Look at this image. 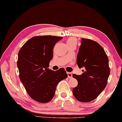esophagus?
<instances>
[{
    "instance_id": "34e87169",
    "label": "esophagus",
    "mask_w": 122,
    "mask_h": 122,
    "mask_svg": "<svg viewBox=\"0 0 122 122\" xmlns=\"http://www.w3.org/2000/svg\"><path fill=\"white\" fill-rule=\"evenodd\" d=\"M67 74L68 77H69V78H72V74L71 73H70V72H67Z\"/></svg>"
}]
</instances>
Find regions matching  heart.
Listing matches in <instances>:
<instances>
[{
	"label": "heart",
	"instance_id": "b5f03b06",
	"mask_svg": "<svg viewBox=\"0 0 122 122\" xmlns=\"http://www.w3.org/2000/svg\"><path fill=\"white\" fill-rule=\"evenodd\" d=\"M66 44L67 46H70V45H75L76 44V39L74 37H70L67 39Z\"/></svg>",
	"mask_w": 122,
	"mask_h": 122
}]
</instances>
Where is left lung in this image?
Instances as JSON below:
<instances>
[{"label":"left lung","instance_id":"left-lung-1","mask_svg":"<svg viewBox=\"0 0 122 122\" xmlns=\"http://www.w3.org/2000/svg\"><path fill=\"white\" fill-rule=\"evenodd\" d=\"M76 63L84 70L81 75H73L78 81L73 93L79 101L88 102L97 98L107 86L110 73L109 59L98 42L82 38Z\"/></svg>","mask_w":122,"mask_h":122}]
</instances>
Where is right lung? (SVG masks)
I'll list each match as a JSON object with an SVG mask.
<instances>
[{
  "instance_id": "right-lung-1",
  "label": "right lung",
  "mask_w": 122,
  "mask_h": 122,
  "mask_svg": "<svg viewBox=\"0 0 122 122\" xmlns=\"http://www.w3.org/2000/svg\"><path fill=\"white\" fill-rule=\"evenodd\" d=\"M62 37L35 36L24 44L18 53L19 77L28 94L41 103L50 101L56 86L67 77L63 68L54 71L48 69L53 57V48Z\"/></svg>"
}]
</instances>
